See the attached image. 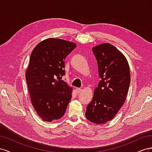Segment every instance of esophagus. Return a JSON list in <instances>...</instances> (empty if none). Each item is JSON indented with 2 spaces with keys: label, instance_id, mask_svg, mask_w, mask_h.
<instances>
[{
  "label": "esophagus",
  "instance_id": "esophagus-1",
  "mask_svg": "<svg viewBox=\"0 0 152 152\" xmlns=\"http://www.w3.org/2000/svg\"><path fill=\"white\" fill-rule=\"evenodd\" d=\"M76 91L77 94H80L82 90L81 88H76Z\"/></svg>",
  "mask_w": 152,
  "mask_h": 152
}]
</instances>
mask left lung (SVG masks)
Segmentation results:
<instances>
[{
	"mask_svg": "<svg viewBox=\"0 0 152 152\" xmlns=\"http://www.w3.org/2000/svg\"><path fill=\"white\" fill-rule=\"evenodd\" d=\"M92 51L101 80L85 116L91 122L102 124L113 118L125 101L131 82L130 68L124 55L110 43L95 46Z\"/></svg>",
	"mask_w": 152,
	"mask_h": 152,
	"instance_id": "8db88e82",
	"label": "left lung"
}]
</instances>
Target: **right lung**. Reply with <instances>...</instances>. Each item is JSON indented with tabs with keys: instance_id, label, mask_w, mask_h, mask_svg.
Listing matches in <instances>:
<instances>
[{
	"instance_id": "1",
	"label": "right lung",
	"mask_w": 152,
	"mask_h": 152,
	"mask_svg": "<svg viewBox=\"0 0 152 152\" xmlns=\"http://www.w3.org/2000/svg\"><path fill=\"white\" fill-rule=\"evenodd\" d=\"M76 46L71 41L48 38L32 51L26 81L34 109L45 122L61 118L71 101L72 88L62 77L65 59Z\"/></svg>"
}]
</instances>
